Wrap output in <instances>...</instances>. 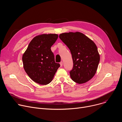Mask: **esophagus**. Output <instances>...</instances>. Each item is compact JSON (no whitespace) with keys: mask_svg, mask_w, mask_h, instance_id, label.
Returning <instances> with one entry per match:
<instances>
[{"mask_svg":"<svg viewBox=\"0 0 122 122\" xmlns=\"http://www.w3.org/2000/svg\"><path fill=\"white\" fill-rule=\"evenodd\" d=\"M60 66H63V62H62V61L60 62Z\"/></svg>","mask_w":122,"mask_h":122,"instance_id":"obj_1","label":"esophagus"}]
</instances>
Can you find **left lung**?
Segmentation results:
<instances>
[{
	"mask_svg": "<svg viewBox=\"0 0 122 122\" xmlns=\"http://www.w3.org/2000/svg\"><path fill=\"white\" fill-rule=\"evenodd\" d=\"M59 37L72 55L73 66L69 72L71 79L79 84L90 80L97 72L100 61L96 44L79 32L62 33Z\"/></svg>",
	"mask_w": 122,
	"mask_h": 122,
	"instance_id": "8db88e82",
	"label": "left lung"
}]
</instances>
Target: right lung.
<instances>
[{"instance_id":"1","label":"right lung","mask_w":122,"mask_h":122,"mask_svg":"<svg viewBox=\"0 0 122 122\" xmlns=\"http://www.w3.org/2000/svg\"><path fill=\"white\" fill-rule=\"evenodd\" d=\"M58 38L56 34H42L34 37L23 55L25 71L35 82L46 85L53 80L60 66L55 60L51 48Z\"/></svg>"}]
</instances>
